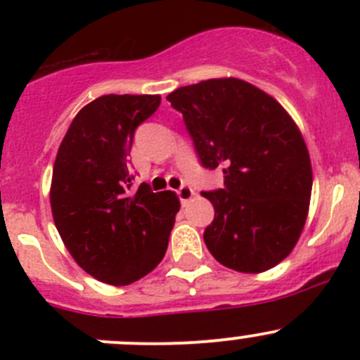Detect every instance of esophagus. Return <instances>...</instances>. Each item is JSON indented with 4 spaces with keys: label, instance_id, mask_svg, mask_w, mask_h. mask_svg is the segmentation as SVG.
<instances>
[{
    "label": "esophagus",
    "instance_id": "1",
    "mask_svg": "<svg viewBox=\"0 0 360 360\" xmlns=\"http://www.w3.org/2000/svg\"><path fill=\"white\" fill-rule=\"evenodd\" d=\"M195 195V191L191 190L190 186H181L179 190H177V197H179V200L183 203H186L188 200H191Z\"/></svg>",
    "mask_w": 360,
    "mask_h": 360
}]
</instances>
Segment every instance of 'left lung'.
Wrapping results in <instances>:
<instances>
[{"instance_id": "8db88e82", "label": "left lung", "mask_w": 360, "mask_h": 360, "mask_svg": "<svg viewBox=\"0 0 360 360\" xmlns=\"http://www.w3.org/2000/svg\"><path fill=\"white\" fill-rule=\"evenodd\" d=\"M183 112L200 162L223 167L224 188L203 231L209 252L235 271L277 266L300 240L311 195V162L296 122L271 96L238 78H212L167 96Z\"/></svg>"}]
</instances>
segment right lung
<instances>
[{
  "label": "right lung",
  "instance_id": "1",
  "mask_svg": "<svg viewBox=\"0 0 360 360\" xmlns=\"http://www.w3.org/2000/svg\"><path fill=\"white\" fill-rule=\"evenodd\" d=\"M160 96L97 97L78 111L57 151L50 184L53 223L79 268L110 285H129L157 268L179 212L174 191L134 193L129 162L137 125Z\"/></svg>",
  "mask_w": 360,
  "mask_h": 360
}]
</instances>
